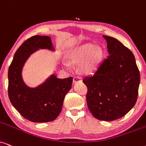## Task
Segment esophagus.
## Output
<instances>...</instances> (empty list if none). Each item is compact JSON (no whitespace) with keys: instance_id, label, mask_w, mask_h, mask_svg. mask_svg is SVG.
I'll use <instances>...</instances> for the list:
<instances>
[{"instance_id":"34e87169","label":"esophagus","mask_w":146,"mask_h":146,"mask_svg":"<svg viewBox=\"0 0 146 146\" xmlns=\"http://www.w3.org/2000/svg\"><path fill=\"white\" fill-rule=\"evenodd\" d=\"M82 82V80L80 77L78 76H74L73 78V82L74 84H76V83H78V82Z\"/></svg>"}]
</instances>
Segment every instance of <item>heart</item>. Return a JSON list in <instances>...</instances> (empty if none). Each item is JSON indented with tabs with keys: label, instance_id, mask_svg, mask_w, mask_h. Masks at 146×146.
Segmentation results:
<instances>
[{
	"label": "heart",
	"instance_id": "1",
	"mask_svg": "<svg viewBox=\"0 0 146 146\" xmlns=\"http://www.w3.org/2000/svg\"><path fill=\"white\" fill-rule=\"evenodd\" d=\"M103 56V52L98 46H94L90 43H86L74 48L68 53L67 56L71 62L77 64L81 72L90 74L98 66ZM62 64L65 68H71L68 61L63 60Z\"/></svg>",
	"mask_w": 146,
	"mask_h": 146
}]
</instances>
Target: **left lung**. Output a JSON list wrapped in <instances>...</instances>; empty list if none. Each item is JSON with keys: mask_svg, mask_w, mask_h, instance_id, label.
Instances as JSON below:
<instances>
[{"mask_svg": "<svg viewBox=\"0 0 146 146\" xmlns=\"http://www.w3.org/2000/svg\"><path fill=\"white\" fill-rule=\"evenodd\" d=\"M103 37L109 55L83 82L88 88L86 102L92 114L100 120L113 121L134 106L140 75L132 52L114 38Z\"/></svg>", "mask_w": 146, "mask_h": 146, "instance_id": "8db88e82", "label": "left lung"}]
</instances>
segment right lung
I'll list each match as a JSON object with an SVG mask.
<instances>
[{"instance_id": "obj_1", "label": "right lung", "mask_w": 146, "mask_h": 146, "mask_svg": "<svg viewBox=\"0 0 146 146\" xmlns=\"http://www.w3.org/2000/svg\"><path fill=\"white\" fill-rule=\"evenodd\" d=\"M39 49L54 52L51 38L34 36L18 48L9 68L8 92L12 105L22 116L33 122L43 123L54 120L58 116L73 78L60 79L52 74L36 87L26 84L22 75L23 67L31 55Z\"/></svg>"}]
</instances>
